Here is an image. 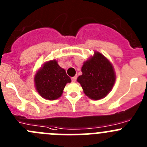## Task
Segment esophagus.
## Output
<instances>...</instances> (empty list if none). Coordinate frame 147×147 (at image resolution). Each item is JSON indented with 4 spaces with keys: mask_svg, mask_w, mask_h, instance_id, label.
<instances>
[{
    "mask_svg": "<svg viewBox=\"0 0 147 147\" xmlns=\"http://www.w3.org/2000/svg\"><path fill=\"white\" fill-rule=\"evenodd\" d=\"M76 79H77V76H74V77L71 78V80H72V82H76Z\"/></svg>",
    "mask_w": 147,
    "mask_h": 147,
    "instance_id": "esophagus-1",
    "label": "esophagus"
}]
</instances>
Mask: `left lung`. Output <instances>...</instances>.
Masks as SVG:
<instances>
[{"label": "left lung", "mask_w": 147, "mask_h": 147, "mask_svg": "<svg viewBox=\"0 0 147 147\" xmlns=\"http://www.w3.org/2000/svg\"><path fill=\"white\" fill-rule=\"evenodd\" d=\"M82 75L77 78L84 93L89 98L98 100L105 97L113 89L116 79L113 64L106 57L95 51L84 61Z\"/></svg>", "instance_id": "1"}]
</instances>
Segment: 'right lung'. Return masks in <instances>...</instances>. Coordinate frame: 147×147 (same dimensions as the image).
<instances>
[{
	"mask_svg": "<svg viewBox=\"0 0 147 147\" xmlns=\"http://www.w3.org/2000/svg\"><path fill=\"white\" fill-rule=\"evenodd\" d=\"M34 81L36 90L42 97L55 100L61 97L65 85L71 79L56 60H51L40 67L34 75Z\"/></svg>",
	"mask_w": 147,
	"mask_h": 147,
	"instance_id": "add662e5",
	"label": "right lung"
}]
</instances>
